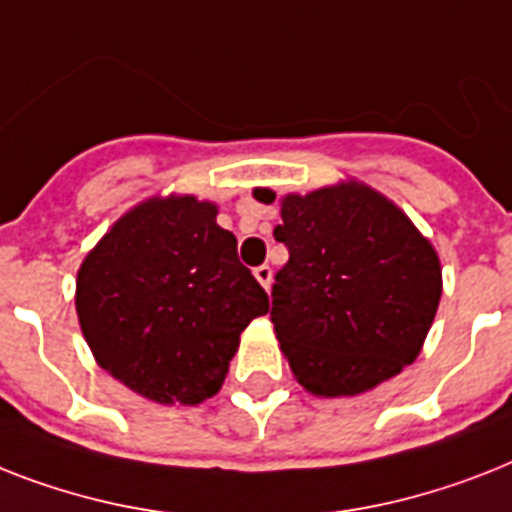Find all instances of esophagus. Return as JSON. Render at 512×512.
<instances>
[{
	"instance_id": "1",
	"label": "esophagus",
	"mask_w": 512,
	"mask_h": 512,
	"mask_svg": "<svg viewBox=\"0 0 512 512\" xmlns=\"http://www.w3.org/2000/svg\"><path fill=\"white\" fill-rule=\"evenodd\" d=\"M252 273H255V278L260 281L263 289H270V281H273V270H270V265H257Z\"/></svg>"
}]
</instances>
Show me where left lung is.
Returning <instances> with one entry per match:
<instances>
[{
  "instance_id": "8db88e82",
  "label": "left lung",
  "mask_w": 512,
  "mask_h": 512,
  "mask_svg": "<svg viewBox=\"0 0 512 512\" xmlns=\"http://www.w3.org/2000/svg\"><path fill=\"white\" fill-rule=\"evenodd\" d=\"M257 202H276L255 189ZM270 321L294 378L315 397H357L421 355L442 299L434 244L381 191L347 178L281 197Z\"/></svg>"
}]
</instances>
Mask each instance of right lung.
<instances>
[{
	"label": "right lung",
	"instance_id": "1",
	"mask_svg": "<svg viewBox=\"0 0 512 512\" xmlns=\"http://www.w3.org/2000/svg\"><path fill=\"white\" fill-rule=\"evenodd\" d=\"M215 218V202L157 194L120 215L78 268L76 313L91 355L157 405L218 394L239 336L270 307Z\"/></svg>",
	"mask_w": 512,
	"mask_h": 512
}]
</instances>
